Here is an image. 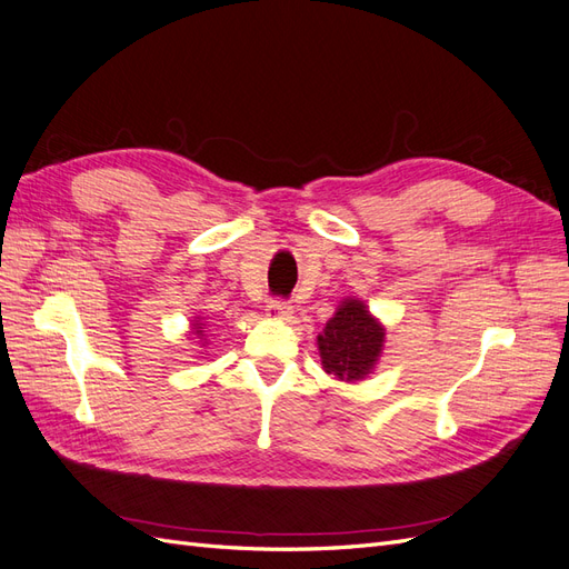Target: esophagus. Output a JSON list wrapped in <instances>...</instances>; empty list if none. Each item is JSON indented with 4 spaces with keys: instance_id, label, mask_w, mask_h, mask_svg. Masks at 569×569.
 Listing matches in <instances>:
<instances>
[{
    "instance_id": "obj_1",
    "label": "esophagus",
    "mask_w": 569,
    "mask_h": 569,
    "mask_svg": "<svg viewBox=\"0 0 569 569\" xmlns=\"http://www.w3.org/2000/svg\"><path fill=\"white\" fill-rule=\"evenodd\" d=\"M291 313H295V308H291L287 301H280V299H272L266 306V316L272 318V320H289Z\"/></svg>"
}]
</instances>
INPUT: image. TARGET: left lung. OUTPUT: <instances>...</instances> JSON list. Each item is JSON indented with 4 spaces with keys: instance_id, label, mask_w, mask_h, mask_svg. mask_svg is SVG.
Here are the masks:
<instances>
[{
    "instance_id": "8db88e82",
    "label": "left lung",
    "mask_w": 569,
    "mask_h": 569,
    "mask_svg": "<svg viewBox=\"0 0 569 569\" xmlns=\"http://www.w3.org/2000/svg\"><path fill=\"white\" fill-rule=\"evenodd\" d=\"M385 327L358 299H343L318 335L322 368L341 382L366 380L380 360Z\"/></svg>"
}]
</instances>
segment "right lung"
Returning <instances> with one entry per match:
<instances>
[{"instance_id": "1", "label": "right lung", "mask_w": 569, "mask_h": 569, "mask_svg": "<svg viewBox=\"0 0 569 569\" xmlns=\"http://www.w3.org/2000/svg\"><path fill=\"white\" fill-rule=\"evenodd\" d=\"M192 330H194L197 335H201V337H203V322H199V320H197V322H194V327H192Z\"/></svg>"}]
</instances>
